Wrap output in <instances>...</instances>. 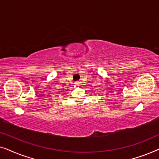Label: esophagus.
Masks as SVG:
<instances>
[{
    "mask_svg": "<svg viewBox=\"0 0 159 159\" xmlns=\"http://www.w3.org/2000/svg\"><path fill=\"white\" fill-rule=\"evenodd\" d=\"M75 84V85H80V82H76Z\"/></svg>",
    "mask_w": 159,
    "mask_h": 159,
    "instance_id": "obj_1",
    "label": "esophagus"
}]
</instances>
